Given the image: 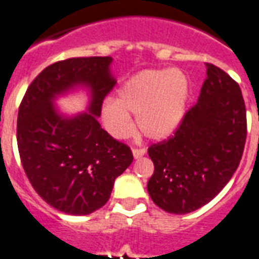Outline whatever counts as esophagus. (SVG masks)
Here are the masks:
<instances>
[{
	"label": "esophagus",
	"instance_id": "1",
	"mask_svg": "<svg viewBox=\"0 0 259 259\" xmlns=\"http://www.w3.org/2000/svg\"><path fill=\"white\" fill-rule=\"evenodd\" d=\"M145 153H146V150L144 149V148H134V149H133L134 158L142 157V156H144V154H145Z\"/></svg>",
	"mask_w": 259,
	"mask_h": 259
}]
</instances>
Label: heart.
Returning a JSON list of instances; mask_svg holds the SVG:
<instances>
[{
    "mask_svg": "<svg viewBox=\"0 0 259 259\" xmlns=\"http://www.w3.org/2000/svg\"><path fill=\"white\" fill-rule=\"evenodd\" d=\"M189 97V80L180 70H145L126 80L115 99L102 105L103 125L113 137L125 138L138 127L150 140H165L180 126Z\"/></svg>",
    "mask_w": 259,
    "mask_h": 259,
    "instance_id": "obj_1",
    "label": "heart"
}]
</instances>
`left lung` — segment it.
I'll return each mask as SVG.
<instances>
[{
  "instance_id": "left-lung-1",
  "label": "left lung",
  "mask_w": 259,
  "mask_h": 259,
  "mask_svg": "<svg viewBox=\"0 0 259 259\" xmlns=\"http://www.w3.org/2000/svg\"><path fill=\"white\" fill-rule=\"evenodd\" d=\"M205 66L196 105L172 137L148 149L154 164L148 192L154 204L177 215L212 200L233 177L245 148L247 123L239 84L219 67Z\"/></svg>"
}]
</instances>
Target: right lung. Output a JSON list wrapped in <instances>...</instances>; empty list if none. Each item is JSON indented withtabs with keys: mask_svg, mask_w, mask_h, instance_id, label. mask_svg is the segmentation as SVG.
Listing matches in <instances>:
<instances>
[{
	"mask_svg": "<svg viewBox=\"0 0 259 259\" xmlns=\"http://www.w3.org/2000/svg\"><path fill=\"white\" fill-rule=\"evenodd\" d=\"M111 62L110 56H94L51 64L30 83L18 109L17 145L26 177L42 200L70 215L103 207L115 179L133 161L129 146L98 122L115 84ZM78 87L89 90L88 111L64 116L54 99Z\"/></svg>",
	"mask_w": 259,
	"mask_h": 259,
	"instance_id": "right-lung-1",
	"label": "right lung"
}]
</instances>
